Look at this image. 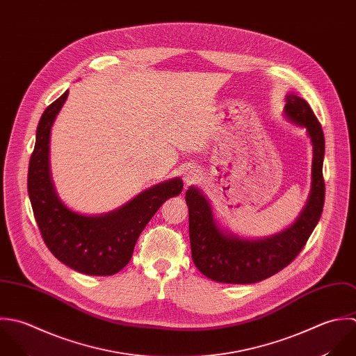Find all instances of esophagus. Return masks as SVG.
Masks as SVG:
<instances>
[{
	"mask_svg": "<svg viewBox=\"0 0 356 356\" xmlns=\"http://www.w3.org/2000/svg\"><path fill=\"white\" fill-rule=\"evenodd\" d=\"M197 178H199V171H197V170H195L193 167L188 168V170L185 171V174H184V179H185L186 185H191V184L196 182V181H197Z\"/></svg>",
	"mask_w": 356,
	"mask_h": 356,
	"instance_id": "esophagus-1",
	"label": "esophagus"
}]
</instances>
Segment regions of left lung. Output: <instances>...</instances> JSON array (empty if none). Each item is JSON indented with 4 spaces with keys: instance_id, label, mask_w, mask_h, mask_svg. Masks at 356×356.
Segmentation results:
<instances>
[{
    "instance_id": "1",
    "label": "left lung",
    "mask_w": 356,
    "mask_h": 356,
    "mask_svg": "<svg viewBox=\"0 0 356 356\" xmlns=\"http://www.w3.org/2000/svg\"><path fill=\"white\" fill-rule=\"evenodd\" d=\"M286 102V116L307 128L314 145L311 195L296 224L261 240L228 235L216 224L211 207L202 192L196 188L186 191L192 258L196 268L216 282L248 284L280 272L296 259L321 220L325 204L323 129L307 101L290 94Z\"/></svg>"
}]
</instances>
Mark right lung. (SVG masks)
<instances>
[{"label": "right lung", "mask_w": 356, "mask_h": 356, "mask_svg": "<svg viewBox=\"0 0 356 356\" xmlns=\"http://www.w3.org/2000/svg\"><path fill=\"white\" fill-rule=\"evenodd\" d=\"M69 91L42 113L29 163L27 191L40 234L49 251L72 269L109 276L131 259L135 243L160 206L182 192L179 178L156 185L119 210L87 217L69 210L55 193L49 174V134Z\"/></svg>", "instance_id": "1"}]
</instances>
